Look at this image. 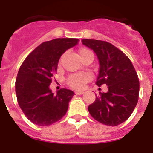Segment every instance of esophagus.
<instances>
[{"mask_svg": "<svg viewBox=\"0 0 153 153\" xmlns=\"http://www.w3.org/2000/svg\"><path fill=\"white\" fill-rule=\"evenodd\" d=\"M75 94H76L77 95H81L82 94H84L83 91H75Z\"/></svg>", "mask_w": 153, "mask_h": 153, "instance_id": "esophagus-1", "label": "esophagus"}]
</instances>
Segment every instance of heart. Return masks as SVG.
Instances as JSON below:
<instances>
[{
    "label": "heart",
    "instance_id": "b5f03b06",
    "mask_svg": "<svg viewBox=\"0 0 153 153\" xmlns=\"http://www.w3.org/2000/svg\"><path fill=\"white\" fill-rule=\"evenodd\" d=\"M84 54H92L90 50L86 48L81 49L79 51V55H84ZM91 79V75L88 73H79V74H72L68 78V83L71 86L74 87L75 89H80L82 88L85 85L86 82Z\"/></svg>",
    "mask_w": 153,
    "mask_h": 153
}]
</instances>
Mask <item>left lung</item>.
<instances>
[{"label": "left lung", "instance_id": "obj_1", "mask_svg": "<svg viewBox=\"0 0 153 153\" xmlns=\"http://www.w3.org/2000/svg\"><path fill=\"white\" fill-rule=\"evenodd\" d=\"M97 55L99 71L96 85L108 86L88 106L89 113L100 123L117 126L129 117L138 102L140 84L130 59L108 42L97 39L82 40Z\"/></svg>", "mask_w": 153, "mask_h": 153}]
</instances>
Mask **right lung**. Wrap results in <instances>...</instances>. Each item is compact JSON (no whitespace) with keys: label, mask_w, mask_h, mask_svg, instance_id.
<instances>
[{"label":"right lung","mask_w":153,"mask_h":153,"mask_svg":"<svg viewBox=\"0 0 153 153\" xmlns=\"http://www.w3.org/2000/svg\"><path fill=\"white\" fill-rule=\"evenodd\" d=\"M79 41L74 38H58L44 42L20 66L16 79V94L20 109L32 123L50 126L67 113L74 93L63 88L54 94L50 84L61 55Z\"/></svg>","instance_id":"right-lung-1"}]
</instances>
